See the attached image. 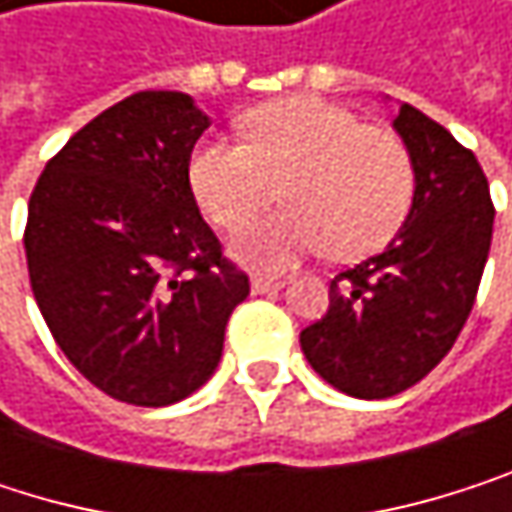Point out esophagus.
<instances>
[{
    "instance_id": "1",
    "label": "esophagus",
    "mask_w": 512,
    "mask_h": 512,
    "mask_svg": "<svg viewBox=\"0 0 512 512\" xmlns=\"http://www.w3.org/2000/svg\"><path fill=\"white\" fill-rule=\"evenodd\" d=\"M285 288L282 279H270V276H251V294H270V291H279Z\"/></svg>"
}]
</instances>
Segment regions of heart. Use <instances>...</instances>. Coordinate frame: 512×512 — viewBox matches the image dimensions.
<instances>
[{"instance_id":"b5f03b06","label":"heart","mask_w":512,"mask_h":512,"mask_svg":"<svg viewBox=\"0 0 512 512\" xmlns=\"http://www.w3.org/2000/svg\"><path fill=\"white\" fill-rule=\"evenodd\" d=\"M188 185L221 230L258 218L282 185L285 212L242 230L230 251L264 270H285L327 248L339 261L378 251L414 197L411 152L387 128L318 95L261 104L242 119V143L203 140Z\"/></svg>"}]
</instances>
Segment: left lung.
Returning <instances> with one entry per match:
<instances>
[{
	"mask_svg": "<svg viewBox=\"0 0 512 512\" xmlns=\"http://www.w3.org/2000/svg\"><path fill=\"white\" fill-rule=\"evenodd\" d=\"M414 200L390 245L330 282V309L300 333L309 366L354 399H390L423 381L462 333L489 258L495 206L474 152L399 104Z\"/></svg>",
	"mask_w": 512,
	"mask_h": 512,
	"instance_id": "8db88e82",
	"label": "left lung"
}]
</instances>
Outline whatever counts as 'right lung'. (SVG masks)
Here are the masks:
<instances>
[{
  "instance_id": "1",
  "label": "right lung",
  "mask_w": 512,
  "mask_h": 512,
  "mask_svg": "<svg viewBox=\"0 0 512 512\" xmlns=\"http://www.w3.org/2000/svg\"><path fill=\"white\" fill-rule=\"evenodd\" d=\"M209 116L185 92H134L83 125L29 197L35 303L107 396L164 408L203 387L248 276L221 258L188 185Z\"/></svg>"
}]
</instances>
